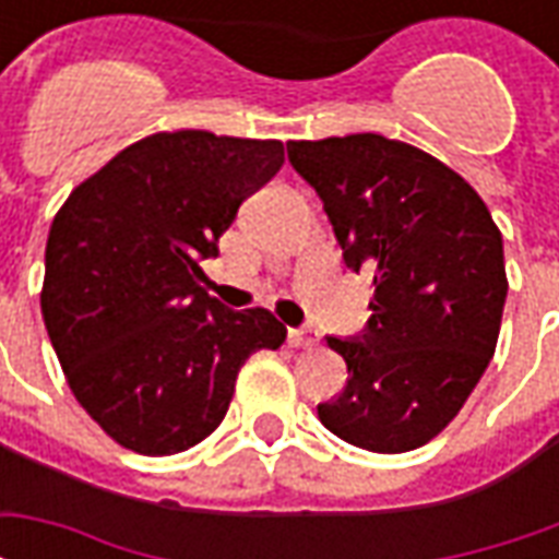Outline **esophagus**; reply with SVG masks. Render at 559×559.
<instances>
[{
    "mask_svg": "<svg viewBox=\"0 0 559 559\" xmlns=\"http://www.w3.org/2000/svg\"><path fill=\"white\" fill-rule=\"evenodd\" d=\"M290 344L293 347H305V350H311L320 344V335H317L314 329H290Z\"/></svg>",
    "mask_w": 559,
    "mask_h": 559,
    "instance_id": "34e87169",
    "label": "esophagus"
}]
</instances>
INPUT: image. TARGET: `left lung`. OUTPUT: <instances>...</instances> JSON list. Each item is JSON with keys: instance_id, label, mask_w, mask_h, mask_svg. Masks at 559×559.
<instances>
[{"instance_id": "1", "label": "left lung", "mask_w": 559, "mask_h": 559, "mask_svg": "<svg viewBox=\"0 0 559 559\" xmlns=\"http://www.w3.org/2000/svg\"><path fill=\"white\" fill-rule=\"evenodd\" d=\"M353 272L374 278L362 335L326 338L347 362L329 431L368 452L419 449L464 407L491 362L509 281L481 197L428 152L383 134L290 140Z\"/></svg>"}]
</instances>
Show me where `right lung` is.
I'll return each mask as SVG.
<instances>
[{"instance_id": "add662e5", "label": "right lung", "mask_w": 559, "mask_h": 559, "mask_svg": "<svg viewBox=\"0 0 559 559\" xmlns=\"http://www.w3.org/2000/svg\"><path fill=\"white\" fill-rule=\"evenodd\" d=\"M281 164V140L160 131L56 212L44 326L80 407L119 445L155 457L206 440L245 359L287 338L266 308L233 311L200 287V263Z\"/></svg>"}]
</instances>
